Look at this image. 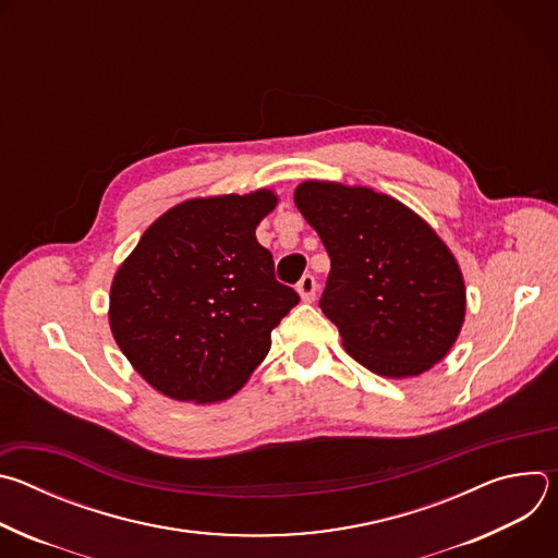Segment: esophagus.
<instances>
[{
  "instance_id": "1",
  "label": "esophagus",
  "mask_w": 558,
  "mask_h": 558,
  "mask_svg": "<svg viewBox=\"0 0 558 558\" xmlns=\"http://www.w3.org/2000/svg\"><path fill=\"white\" fill-rule=\"evenodd\" d=\"M315 291H317L315 278H313L311 274L302 276L300 282H298V293H300V298H302L304 302H313V300H315Z\"/></svg>"
}]
</instances>
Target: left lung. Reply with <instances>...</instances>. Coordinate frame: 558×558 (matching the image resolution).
I'll use <instances>...</instances> for the list:
<instances>
[{"label":"left lung","mask_w":558,"mask_h":558,"mask_svg":"<svg viewBox=\"0 0 558 558\" xmlns=\"http://www.w3.org/2000/svg\"><path fill=\"white\" fill-rule=\"evenodd\" d=\"M295 205L331 258L320 308L344 349L386 377H413L454 344L465 313L457 260L407 205L368 187L306 181Z\"/></svg>","instance_id":"8db88e82"}]
</instances>
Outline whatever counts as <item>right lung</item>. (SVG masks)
Listing matches in <instances>:
<instances>
[{"mask_svg": "<svg viewBox=\"0 0 558 558\" xmlns=\"http://www.w3.org/2000/svg\"><path fill=\"white\" fill-rule=\"evenodd\" d=\"M274 207L267 190L185 201L149 225L119 267L110 291L114 340L172 400L205 404L233 395L300 302L256 241Z\"/></svg>", "mask_w": 558, "mask_h": 558, "instance_id": "1", "label": "right lung"}]
</instances>
